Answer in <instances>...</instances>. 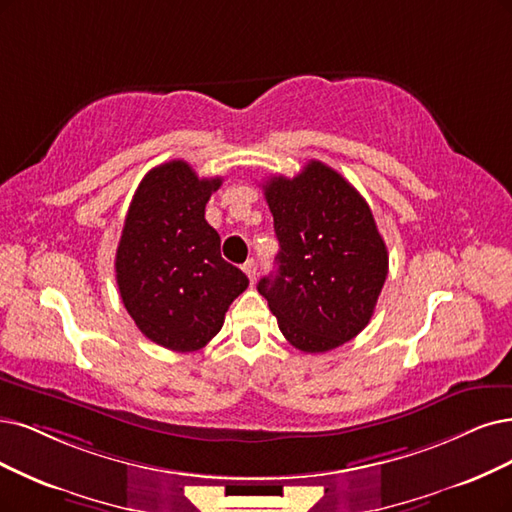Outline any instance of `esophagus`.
<instances>
[{
  "label": "esophagus",
  "mask_w": 512,
  "mask_h": 512,
  "mask_svg": "<svg viewBox=\"0 0 512 512\" xmlns=\"http://www.w3.org/2000/svg\"><path fill=\"white\" fill-rule=\"evenodd\" d=\"M242 270H244V274H246V276H249V280L253 282V280H255V276H257V261L251 257L249 261L244 263Z\"/></svg>",
  "instance_id": "esophagus-1"
}]
</instances>
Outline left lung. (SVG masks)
Segmentation results:
<instances>
[{
	"label": "left lung",
	"mask_w": 512,
	"mask_h": 512,
	"mask_svg": "<svg viewBox=\"0 0 512 512\" xmlns=\"http://www.w3.org/2000/svg\"><path fill=\"white\" fill-rule=\"evenodd\" d=\"M280 242L278 270L259 280L278 329L301 352H329L361 333L388 276L386 242L365 198L312 160L263 185Z\"/></svg>",
	"instance_id": "1"
}]
</instances>
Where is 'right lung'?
<instances>
[{
  "label": "right lung",
  "instance_id": "right-lung-1",
  "mask_svg": "<svg viewBox=\"0 0 512 512\" xmlns=\"http://www.w3.org/2000/svg\"><path fill=\"white\" fill-rule=\"evenodd\" d=\"M221 181L170 160L149 170L128 208L116 251L118 289L139 331L168 350L204 348L249 287L221 257V238L204 219Z\"/></svg>",
  "mask_w": 512,
  "mask_h": 512
}]
</instances>
